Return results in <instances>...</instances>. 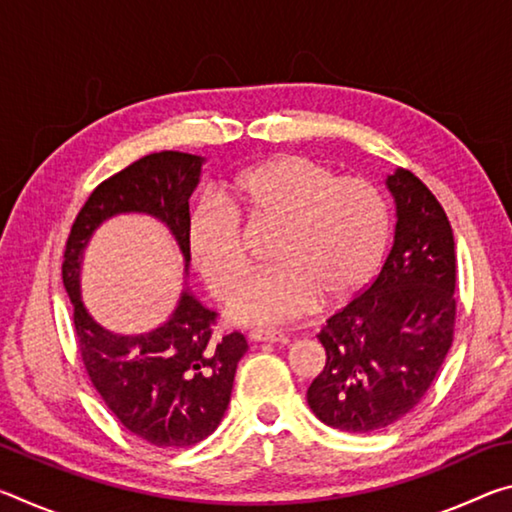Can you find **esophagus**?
Returning <instances> with one entry per match:
<instances>
[{
  "label": "esophagus",
  "instance_id": "obj_1",
  "mask_svg": "<svg viewBox=\"0 0 512 512\" xmlns=\"http://www.w3.org/2000/svg\"><path fill=\"white\" fill-rule=\"evenodd\" d=\"M250 343H280L284 341V336L280 332H264V329H253L248 334Z\"/></svg>",
  "mask_w": 512,
  "mask_h": 512
}]
</instances>
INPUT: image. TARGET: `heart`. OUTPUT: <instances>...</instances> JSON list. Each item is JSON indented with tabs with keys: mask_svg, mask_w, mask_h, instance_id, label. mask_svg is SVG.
Listing matches in <instances>:
<instances>
[{
	"mask_svg": "<svg viewBox=\"0 0 512 512\" xmlns=\"http://www.w3.org/2000/svg\"><path fill=\"white\" fill-rule=\"evenodd\" d=\"M239 216L277 223L273 266L255 273L230 300L239 325L271 327L302 318L320 300L339 305L375 275L391 235L384 194L363 178H339L325 164L282 155L246 169L225 194L205 196L187 221V246L198 275L228 296L248 271Z\"/></svg>",
	"mask_w": 512,
	"mask_h": 512,
	"instance_id": "1",
	"label": "heart"
}]
</instances>
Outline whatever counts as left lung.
<instances>
[{"label": "left lung", "mask_w": 512, "mask_h": 512, "mask_svg": "<svg viewBox=\"0 0 512 512\" xmlns=\"http://www.w3.org/2000/svg\"><path fill=\"white\" fill-rule=\"evenodd\" d=\"M393 248L375 282L327 320L325 368L307 391L327 427L372 433L404 418L436 379L456 320V255L447 214L411 171L386 178Z\"/></svg>", "instance_id": "1"}]
</instances>
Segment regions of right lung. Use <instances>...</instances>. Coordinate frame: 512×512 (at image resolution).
Listing matches in <instances>:
<instances>
[{
    "instance_id": "obj_1",
    "label": "right lung",
    "mask_w": 512,
    "mask_h": 512,
    "mask_svg": "<svg viewBox=\"0 0 512 512\" xmlns=\"http://www.w3.org/2000/svg\"><path fill=\"white\" fill-rule=\"evenodd\" d=\"M205 160L178 151L151 153L108 178L90 194L69 232L63 284L74 305V327L85 370L124 427L155 447H192L219 427L230 404L244 334L214 339V311L192 289L158 327L119 334L94 318L81 296L85 248L103 223L121 214L151 216L171 232L189 275V198Z\"/></svg>"
}]
</instances>
